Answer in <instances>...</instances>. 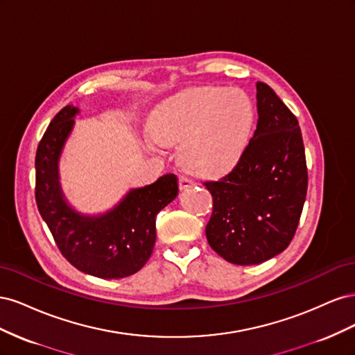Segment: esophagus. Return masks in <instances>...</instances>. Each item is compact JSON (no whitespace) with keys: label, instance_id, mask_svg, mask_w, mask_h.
<instances>
[{"label":"esophagus","instance_id":"obj_1","mask_svg":"<svg viewBox=\"0 0 355 355\" xmlns=\"http://www.w3.org/2000/svg\"><path fill=\"white\" fill-rule=\"evenodd\" d=\"M179 185H180V189H187L189 187L194 185V180L189 179L188 176H180L179 179Z\"/></svg>","mask_w":355,"mask_h":355}]
</instances>
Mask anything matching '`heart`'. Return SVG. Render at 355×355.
Wrapping results in <instances>:
<instances>
[{
	"instance_id": "b5f03b06",
	"label": "heart",
	"mask_w": 355,
	"mask_h": 355,
	"mask_svg": "<svg viewBox=\"0 0 355 355\" xmlns=\"http://www.w3.org/2000/svg\"><path fill=\"white\" fill-rule=\"evenodd\" d=\"M253 123L249 96L237 89L204 87L166 102L153 120L163 145L184 142L180 158L201 175H219L241 157Z\"/></svg>"
}]
</instances>
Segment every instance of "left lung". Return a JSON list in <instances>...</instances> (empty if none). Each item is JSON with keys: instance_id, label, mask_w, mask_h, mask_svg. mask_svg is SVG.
<instances>
[{"instance_id": "8db88e82", "label": "left lung", "mask_w": 355, "mask_h": 355, "mask_svg": "<svg viewBox=\"0 0 355 355\" xmlns=\"http://www.w3.org/2000/svg\"><path fill=\"white\" fill-rule=\"evenodd\" d=\"M257 124L228 175L204 182L213 197L206 237L235 265H257L292 241L308 188L299 123L270 85L256 83Z\"/></svg>"}]
</instances>
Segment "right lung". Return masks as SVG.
I'll list each match as a JSON object with an SVG mask.
<instances>
[{"label":"right lung","mask_w":355,"mask_h":355,"mask_svg":"<svg viewBox=\"0 0 355 355\" xmlns=\"http://www.w3.org/2000/svg\"><path fill=\"white\" fill-rule=\"evenodd\" d=\"M75 106L53 118L35 155V200L60 253L81 272L112 280L137 272L155 244V218L179 192L176 175L133 188L114 209L87 216L75 211L59 182V158L73 128Z\"/></svg>","instance_id":"add662e5"}]
</instances>
